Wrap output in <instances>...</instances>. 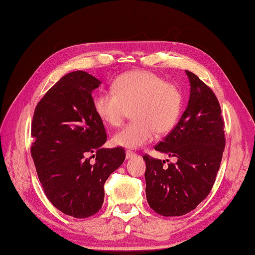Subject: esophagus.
I'll list each match as a JSON object with an SVG mask.
<instances>
[{"label":"esophagus","mask_w":255,"mask_h":255,"mask_svg":"<svg viewBox=\"0 0 255 255\" xmlns=\"http://www.w3.org/2000/svg\"><path fill=\"white\" fill-rule=\"evenodd\" d=\"M136 154L133 152V151H131V150H128L127 152H126V158L127 159H131V158H133V157H135Z\"/></svg>","instance_id":"obj_1"}]
</instances>
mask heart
Masks as SVG:
<instances>
[{
    "label": "heart",
    "mask_w": 255,
    "mask_h": 255,
    "mask_svg": "<svg viewBox=\"0 0 255 255\" xmlns=\"http://www.w3.org/2000/svg\"><path fill=\"white\" fill-rule=\"evenodd\" d=\"M95 113L109 127H119L132 110L133 122L111 138L115 146L136 149L150 142L154 132L172 131L183 108V96L176 85L167 83L159 74L138 70L123 73L110 91L101 90L94 96Z\"/></svg>",
    "instance_id": "obj_1"
}]
</instances>
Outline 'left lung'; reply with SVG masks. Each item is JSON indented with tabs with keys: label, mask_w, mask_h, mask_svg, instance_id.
Segmentation results:
<instances>
[{
	"label": "left lung",
	"mask_w": 255,
	"mask_h": 255,
	"mask_svg": "<svg viewBox=\"0 0 255 255\" xmlns=\"http://www.w3.org/2000/svg\"><path fill=\"white\" fill-rule=\"evenodd\" d=\"M185 72L190 84L187 108L171 133L154 147L176 162L163 166L165 161L142 157L148 204L163 216L184 215L206 199L225 147L224 121L215 94L196 74Z\"/></svg>",
	"instance_id": "8db88e82"
}]
</instances>
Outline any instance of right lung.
<instances>
[{
  "label": "right lung",
  "instance_id": "add662e5",
  "mask_svg": "<svg viewBox=\"0 0 255 255\" xmlns=\"http://www.w3.org/2000/svg\"><path fill=\"white\" fill-rule=\"evenodd\" d=\"M101 84L85 71L67 73L36 105L31 124V156L43 190L56 209L76 219L98 212L105 183L126 159L122 147H102L107 134L92 97Z\"/></svg>",
  "mask_w": 255,
  "mask_h": 255
}]
</instances>
